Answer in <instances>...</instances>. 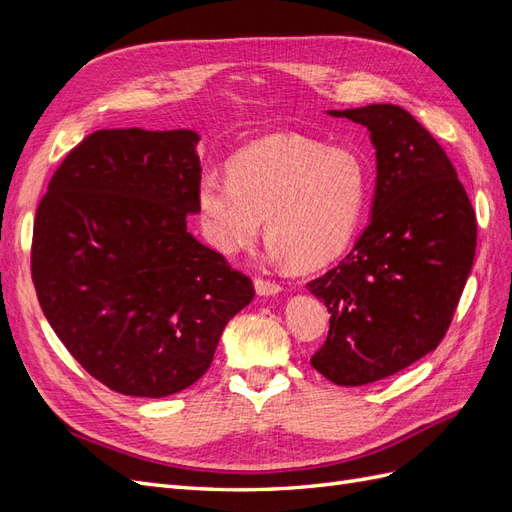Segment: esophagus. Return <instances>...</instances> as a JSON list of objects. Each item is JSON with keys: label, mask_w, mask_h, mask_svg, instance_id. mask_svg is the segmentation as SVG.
<instances>
[{"label": "esophagus", "mask_w": 512, "mask_h": 512, "mask_svg": "<svg viewBox=\"0 0 512 512\" xmlns=\"http://www.w3.org/2000/svg\"><path fill=\"white\" fill-rule=\"evenodd\" d=\"M254 288H256V292L260 294V297H271V294L282 292V286H280V284L269 282V280H262V277H256V280H254Z\"/></svg>", "instance_id": "34e87169"}]
</instances>
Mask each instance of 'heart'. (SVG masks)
Wrapping results in <instances>:
<instances>
[{"mask_svg": "<svg viewBox=\"0 0 512 512\" xmlns=\"http://www.w3.org/2000/svg\"><path fill=\"white\" fill-rule=\"evenodd\" d=\"M367 164L350 147H324L301 134H273L196 185L200 226L224 254L252 245L265 220L269 250L297 269H316L344 252L367 198Z\"/></svg>", "mask_w": 512, "mask_h": 512, "instance_id": "1", "label": "heart"}]
</instances>
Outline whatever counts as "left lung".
<instances>
[{"mask_svg":"<svg viewBox=\"0 0 512 512\" xmlns=\"http://www.w3.org/2000/svg\"><path fill=\"white\" fill-rule=\"evenodd\" d=\"M361 123L376 147L371 220L350 254L307 284L331 314L312 356L339 386H363L436 350L472 271L476 215L440 143L408 111H329Z\"/></svg>","mask_w":512,"mask_h":512,"instance_id":"left-lung-1","label":"left lung"}]
</instances>
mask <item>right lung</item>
I'll list each match as a JSON object with an SVG mask.
<instances>
[{"mask_svg":"<svg viewBox=\"0 0 512 512\" xmlns=\"http://www.w3.org/2000/svg\"><path fill=\"white\" fill-rule=\"evenodd\" d=\"M192 130H98L59 164L34 222L42 312L89 376L166 397L209 369L247 275L188 232L198 213Z\"/></svg>","mask_w":512,"mask_h":512,"instance_id":"1","label":"right lung"}]
</instances>
